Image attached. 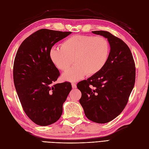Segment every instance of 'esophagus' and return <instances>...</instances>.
<instances>
[{
    "mask_svg": "<svg viewBox=\"0 0 149 149\" xmlns=\"http://www.w3.org/2000/svg\"><path fill=\"white\" fill-rule=\"evenodd\" d=\"M71 85H72V88H76V83H71Z\"/></svg>",
    "mask_w": 149,
    "mask_h": 149,
    "instance_id": "1",
    "label": "esophagus"
}]
</instances>
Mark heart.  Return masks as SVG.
<instances>
[{
	"mask_svg": "<svg viewBox=\"0 0 149 149\" xmlns=\"http://www.w3.org/2000/svg\"><path fill=\"white\" fill-rule=\"evenodd\" d=\"M109 53V43L105 38L76 35L65 40L61 47H51L49 56L53 65L62 71L67 70L74 59L76 65L66 71L62 77L66 81H76L86 74L99 73L106 65Z\"/></svg>",
	"mask_w": 149,
	"mask_h": 149,
	"instance_id": "b5f03b06",
	"label": "heart"
}]
</instances>
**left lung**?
Wrapping results in <instances>:
<instances>
[{
  "label": "left lung",
  "instance_id": "8db88e82",
  "mask_svg": "<svg viewBox=\"0 0 149 149\" xmlns=\"http://www.w3.org/2000/svg\"><path fill=\"white\" fill-rule=\"evenodd\" d=\"M92 33L103 36L110 50L106 65L99 73L77 84L79 103L86 117L98 123H108L125 107L135 81V67L130 49L122 40L104 31Z\"/></svg>",
  "mask_w": 149,
  "mask_h": 149
}]
</instances>
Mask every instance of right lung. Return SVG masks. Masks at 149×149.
<instances>
[{"label":"right lung","mask_w":149,"mask_h":149,"mask_svg":"<svg viewBox=\"0 0 149 149\" xmlns=\"http://www.w3.org/2000/svg\"><path fill=\"white\" fill-rule=\"evenodd\" d=\"M70 34L40 29L27 38L16 53L13 69L15 90L25 113L38 125H49L59 120L71 90L69 82L53 84L60 74L49 56L54 44Z\"/></svg>","instance_id":"obj_1"}]
</instances>
